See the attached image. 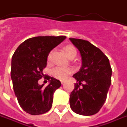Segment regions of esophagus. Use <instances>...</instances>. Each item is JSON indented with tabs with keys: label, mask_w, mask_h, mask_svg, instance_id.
Returning <instances> with one entry per match:
<instances>
[{
	"label": "esophagus",
	"mask_w": 127,
	"mask_h": 127,
	"mask_svg": "<svg viewBox=\"0 0 127 127\" xmlns=\"http://www.w3.org/2000/svg\"><path fill=\"white\" fill-rule=\"evenodd\" d=\"M64 82H65L64 81H61V84H62V85H64Z\"/></svg>",
	"instance_id": "34e87169"
}]
</instances>
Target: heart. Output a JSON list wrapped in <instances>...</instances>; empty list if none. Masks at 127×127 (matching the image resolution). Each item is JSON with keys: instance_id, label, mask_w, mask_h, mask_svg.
<instances>
[{"instance_id": "heart-1", "label": "heart", "mask_w": 127, "mask_h": 127, "mask_svg": "<svg viewBox=\"0 0 127 127\" xmlns=\"http://www.w3.org/2000/svg\"><path fill=\"white\" fill-rule=\"evenodd\" d=\"M64 50L65 51V53L67 54V55L69 57V58L72 57H75L76 54H77V50L75 49V47L72 45H66L64 47ZM52 58V52L49 53L47 59L48 60H50ZM72 72V69L70 67H55L54 69L52 70V73L53 75L58 78L59 80H64L67 78V77L69 76Z\"/></svg>"}]
</instances>
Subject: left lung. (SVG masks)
Returning <instances> with one entry per match:
<instances>
[{"label":"left lung","mask_w":127,"mask_h":127,"mask_svg":"<svg viewBox=\"0 0 127 127\" xmlns=\"http://www.w3.org/2000/svg\"><path fill=\"white\" fill-rule=\"evenodd\" d=\"M69 40L79 50L82 57V67L73 75L77 82L70 94L69 105L75 113L93 115L100 110L106 101L111 85L112 68L109 60L89 41L76 38Z\"/></svg>","instance_id":"8db88e82"}]
</instances>
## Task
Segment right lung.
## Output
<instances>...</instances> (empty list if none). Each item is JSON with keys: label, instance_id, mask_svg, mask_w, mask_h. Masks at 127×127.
Masks as SVG:
<instances>
[{"label": "right lung", "instance_id": "obj_1", "mask_svg": "<svg viewBox=\"0 0 127 127\" xmlns=\"http://www.w3.org/2000/svg\"><path fill=\"white\" fill-rule=\"evenodd\" d=\"M66 38L65 36H38L26 40L15 51L11 61L10 75L14 92L20 106L31 115L48 112L53 102V94L61 86L60 80L50 76L49 85H40L44 76L49 53Z\"/></svg>", "mask_w": 127, "mask_h": 127}]
</instances>
